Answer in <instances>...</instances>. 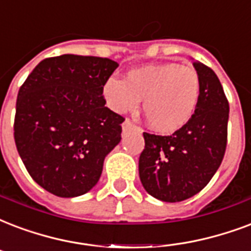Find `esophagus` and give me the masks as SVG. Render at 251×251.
Here are the masks:
<instances>
[{
  "mask_svg": "<svg viewBox=\"0 0 251 251\" xmlns=\"http://www.w3.org/2000/svg\"><path fill=\"white\" fill-rule=\"evenodd\" d=\"M131 129H135V125H134L133 122L130 121V120H125L124 124H122V130H124V131H127V130H131Z\"/></svg>",
  "mask_w": 251,
  "mask_h": 251,
  "instance_id": "34e87169",
  "label": "esophagus"
}]
</instances>
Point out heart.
Segmentation results:
<instances>
[{"label":"heart","instance_id":"obj_1","mask_svg":"<svg viewBox=\"0 0 251 251\" xmlns=\"http://www.w3.org/2000/svg\"><path fill=\"white\" fill-rule=\"evenodd\" d=\"M105 104L114 113L133 112L143 100L150 125L174 133L194 116L200 99V77L192 67L177 63L150 64L129 71L125 80L109 77L102 85Z\"/></svg>","mask_w":251,"mask_h":251}]
</instances>
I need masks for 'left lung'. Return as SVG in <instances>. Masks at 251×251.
Instances as JSON below:
<instances>
[{
    "label": "left lung",
    "mask_w": 251,
    "mask_h": 251,
    "mask_svg": "<svg viewBox=\"0 0 251 251\" xmlns=\"http://www.w3.org/2000/svg\"><path fill=\"white\" fill-rule=\"evenodd\" d=\"M200 99L194 116L172 135L143 133L139 156L143 188L160 201L177 202L199 194L213 177L226 149L227 102L217 75L194 62Z\"/></svg>",
    "instance_id": "obj_1"
}]
</instances>
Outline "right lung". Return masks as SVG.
I'll return each instance as SVG.
<instances>
[{"mask_svg": "<svg viewBox=\"0 0 251 251\" xmlns=\"http://www.w3.org/2000/svg\"><path fill=\"white\" fill-rule=\"evenodd\" d=\"M118 63L66 53L42 60L19 88L14 139L30 176L59 198H76L100 179L125 120L105 106L102 85Z\"/></svg>", "mask_w": 251, "mask_h": 251, "instance_id": "add662e5", "label": "right lung"}]
</instances>
